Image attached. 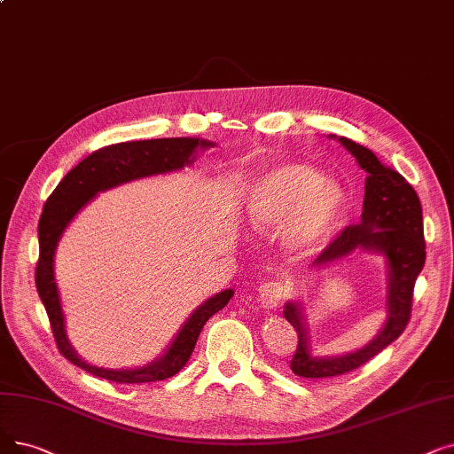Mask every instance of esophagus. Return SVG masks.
Instances as JSON below:
<instances>
[{
    "mask_svg": "<svg viewBox=\"0 0 454 454\" xmlns=\"http://www.w3.org/2000/svg\"><path fill=\"white\" fill-rule=\"evenodd\" d=\"M258 293H260V304L269 309L282 304V301L287 297V286H284L282 282H265L260 286Z\"/></svg>",
    "mask_w": 454,
    "mask_h": 454,
    "instance_id": "1",
    "label": "esophagus"
}]
</instances>
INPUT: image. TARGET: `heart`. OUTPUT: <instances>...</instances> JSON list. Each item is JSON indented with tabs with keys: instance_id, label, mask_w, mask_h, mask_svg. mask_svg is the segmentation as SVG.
I'll return each instance as SVG.
<instances>
[{
	"instance_id": "b5f03b06",
	"label": "heart",
	"mask_w": 454,
	"mask_h": 454,
	"mask_svg": "<svg viewBox=\"0 0 454 454\" xmlns=\"http://www.w3.org/2000/svg\"><path fill=\"white\" fill-rule=\"evenodd\" d=\"M347 192L317 168L289 163L267 170L247 191L245 215L255 231L284 224V239L294 252L319 247L341 221Z\"/></svg>"
}]
</instances>
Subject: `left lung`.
<instances>
[{
  "instance_id": "obj_1",
  "label": "left lung",
  "mask_w": 454,
  "mask_h": 454,
  "mask_svg": "<svg viewBox=\"0 0 454 454\" xmlns=\"http://www.w3.org/2000/svg\"><path fill=\"white\" fill-rule=\"evenodd\" d=\"M340 143L356 157L358 165L367 172L364 211L360 223L341 230L338 238L315 258L313 267L347 258L354 250L382 254L387 265V319L377 338H372L365 347L343 356L321 358L313 356L309 350L301 306L287 302L284 317L297 332L291 371L304 379L340 377L358 369L401 336L410 321L413 286L423 270L427 255L423 211L418 192L397 170L382 165L369 148L356 145L347 137H340Z\"/></svg>"
}]
</instances>
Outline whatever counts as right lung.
Segmentation results:
<instances>
[{
    "label": "right lung",
    "mask_w": 454,
    "mask_h": 454,
    "mask_svg": "<svg viewBox=\"0 0 454 454\" xmlns=\"http://www.w3.org/2000/svg\"><path fill=\"white\" fill-rule=\"evenodd\" d=\"M209 146L215 145L204 139H192V137L111 145L92 152L80 165H75L46 200L41 221H38V262L35 270L36 291L50 317V326L59 352L68 362L85 369L94 377L116 384H143L174 377L191 358L196 340H199L207 319L228 304V301L233 297V291L224 289L223 293H216L215 297L196 308L161 358L135 369L116 371L96 367L77 356L67 338L65 315L53 276V255L57 243L77 211L90 202L100 191L146 178V176L180 170L194 161L196 148L206 150Z\"/></svg>",
    "instance_id": "obj_1"
}]
</instances>
